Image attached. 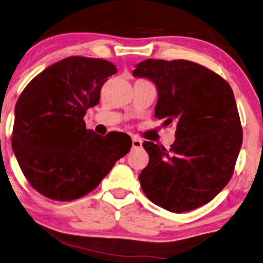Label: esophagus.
Instances as JSON below:
<instances>
[{
    "label": "esophagus",
    "instance_id": "obj_1",
    "mask_svg": "<svg viewBox=\"0 0 263 263\" xmlns=\"http://www.w3.org/2000/svg\"><path fill=\"white\" fill-rule=\"evenodd\" d=\"M133 148L134 149H139L142 147V141L140 139H137V137H133Z\"/></svg>",
    "mask_w": 263,
    "mask_h": 263
}]
</instances>
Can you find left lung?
<instances>
[{"instance_id": "obj_1", "label": "left lung", "mask_w": 263, "mask_h": 263, "mask_svg": "<svg viewBox=\"0 0 263 263\" xmlns=\"http://www.w3.org/2000/svg\"><path fill=\"white\" fill-rule=\"evenodd\" d=\"M133 75L155 84V116L164 127L176 124L169 151L143 142L149 162L139 180L145 196L172 213L208 203L229 182L242 144L232 88L215 72L185 60H145Z\"/></svg>"}]
</instances>
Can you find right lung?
Returning a JSON list of instances; mask_svg holds the SVG:
<instances>
[{"instance_id": "1", "label": "right lung", "mask_w": 263, "mask_h": 263, "mask_svg": "<svg viewBox=\"0 0 263 263\" xmlns=\"http://www.w3.org/2000/svg\"><path fill=\"white\" fill-rule=\"evenodd\" d=\"M116 72L106 60L70 56L40 72L20 95L11 145L23 175L43 196L72 201L87 195L130 151L129 135L100 136L83 121Z\"/></svg>"}]
</instances>
